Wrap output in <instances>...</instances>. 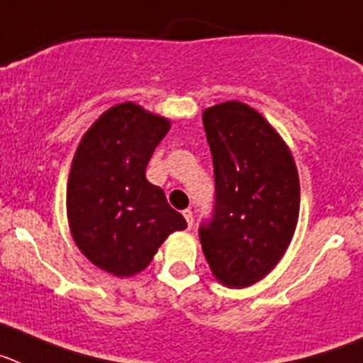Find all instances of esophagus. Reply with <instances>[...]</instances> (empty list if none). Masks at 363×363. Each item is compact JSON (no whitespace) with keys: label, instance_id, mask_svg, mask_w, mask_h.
Listing matches in <instances>:
<instances>
[{"label":"esophagus","instance_id":"1","mask_svg":"<svg viewBox=\"0 0 363 363\" xmlns=\"http://www.w3.org/2000/svg\"><path fill=\"white\" fill-rule=\"evenodd\" d=\"M182 216H184V219H186V223H188V226H194V212H191V210H184V212H182Z\"/></svg>","mask_w":363,"mask_h":363}]
</instances>
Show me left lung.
I'll return each instance as SVG.
<instances>
[{
	"instance_id": "left-lung-1",
	"label": "left lung",
	"mask_w": 363,
	"mask_h": 363,
	"mask_svg": "<svg viewBox=\"0 0 363 363\" xmlns=\"http://www.w3.org/2000/svg\"><path fill=\"white\" fill-rule=\"evenodd\" d=\"M213 159V216L199 238L213 276L250 286L279 263L298 225L299 179L291 150L263 116L242 102L203 113Z\"/></svg>"
}]
</instances>
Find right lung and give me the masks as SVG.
Returning <instances> with one entry per match:
<instances>
[{"mask_svg": "<svg viewBox=\"0 0 363 363\" xmlns=\"http://www.w3.org/2000/svg\"><path fill=\"white\" fill-rule=\"evenodd\" d=\"M169 121L133 102L107 109L82 137L67 182L69 228L93 264L129 277L151 263L186 219L146 179Z\"/></svg>", "mask_w": 363, "mask_h": 363, "instance_id": "right-lung-1", "label": "right lung"}]
</instances>
